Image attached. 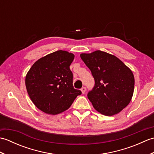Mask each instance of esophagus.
Segmentation results:
<instances>
[{
  "label": "esophagus",
  "mask_w": 154,
  "mask_h": 154,
  "mask_svg": "<svg viewBox=\"0 0 154 154\" xmlns=\"http://www.w3.org/2000/svg\"><path fill=\"white\" fill-rule=\"evenodd\" d=\"M81 92H82V93L84 94L85 93V91H86V87H83L81 89Z\"/></svg>",
  "instance_id": "obj_1"
}]
</instances>
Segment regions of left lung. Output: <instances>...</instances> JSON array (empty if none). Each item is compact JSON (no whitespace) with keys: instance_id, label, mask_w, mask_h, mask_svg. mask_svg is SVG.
I'll use <instances>...</instances> for the list:
<instances>
[{"instance_id":"8db88e82","label":"left lung","mask_w":154,"mask_h":154,"mask_svg":"<svg viewBox=\"0 0 154 154\" xmlns=\"http://www.w3.org/2000/svg\"><path fill=\"white\" fill-rule=\"evenodd\" d=\"M80 56L95 82L87 94L93 107L106 116L120 112L133 95L134 77L132 71L119 58L104 51L97 50Z\"/></svg>"}]
</instances>
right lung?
<instances>
[{
	"instance_id": "right-lung-1",
	"label": "right lung",
	"mask_w": 154,
	"mask_h": 154,
	"mask_svg": "<svg viewBox=\"0 0 154 154\" xmlns=\"http://www.w3.org/2000/svg\"><path fill=\"white\" fill-rule=\"evenodd\" d=\"M74 55L59 50L35 61L26 76V87L32 101L44 112L57 114L67 110L81 94L74 89L69 66Z\"/></svg>"
}]
</instances>
